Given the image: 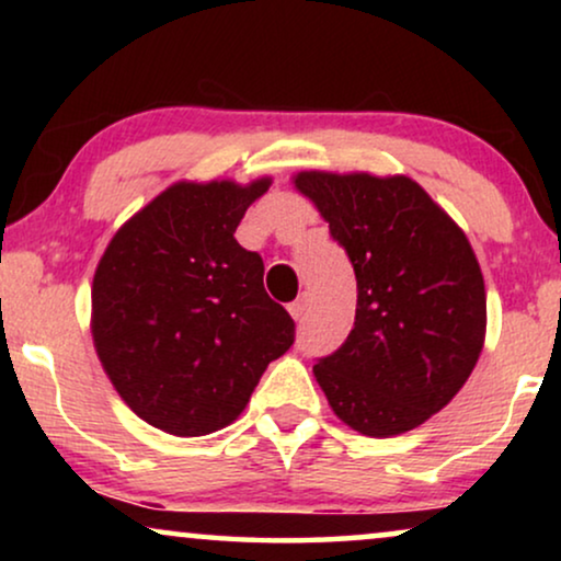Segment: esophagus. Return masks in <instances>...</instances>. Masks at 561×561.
<instances>
[{
	"label": "esophagus",
	"instance_id": "obj_1",
	"mask_svg": "<svg viewBox=\"0 0 561 561\" xmlns=\"http://www.w3.org/2000/svg\"><path fill=\"white\" fill-rule=\"evenodd\" d=\"M306 306H309V298H306V294H304L301 298H296L294 304H288V311H290V317H294L296 321H298V319H304V313H306Z\"/></svg>",
	"mask_w": 561,
	"mask_h": 561
}]
</instances>
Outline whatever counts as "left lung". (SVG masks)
<instances>
[{
	"instance_id": "1",
	"label": "left lung",
	"mask_w": 561,
	"mask_h": 561,
	"mask_svg": "<svg viewBox=\"0 0 561 561\" xmlns=\"http://www.w3.org/2000/svg\"><path fill=\"white\" fill-rule=\"evenodd\" d=\"M357 278L355 327L313 365L344 424L411 432L470 378L485 342V280L447 211L405 175L298 173Z\"/></svg>"
}]
</instances>
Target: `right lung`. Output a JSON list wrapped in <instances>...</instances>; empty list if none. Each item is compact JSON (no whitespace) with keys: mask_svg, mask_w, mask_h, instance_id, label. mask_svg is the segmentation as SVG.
Listing matches in <instances>:
<instances>
[{"mask_svg":"<svg viewBox=\"0 0 561 561\" xmlns=\"http://www.w3.org/2000/svg\"><path fill=\"white\" fill-rule=\"evenodd\" d=\"M257 179L181 181L112 237L91 286V334L129 409L160 432L232 424L296 324L265 294L263 257L234 240Z\"/></svg>","mask_w":561,"mask_h":561,"instance_id":"right-lung-1","label":"right lung"}]
</instances>
